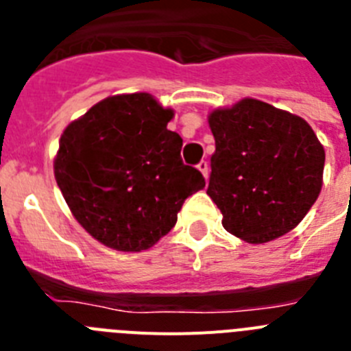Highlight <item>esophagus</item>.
<instances>
[{"instance_id":"obj_1","label":"esophagus","mask_w":351,"mask_h":351,"mask_svg":"<svg viewBox=\"0 0 351 351\" xmlns=\"http://www.w3.org/2000/svg\"><path fill=\"white\" fill-rule=\"evenodd\" d=\"M197 169L200 170V172H202V176L204 178L207 179V176H209V163H207V161H200V163H198L197 165Z\"/></svg>"}]
</instances>
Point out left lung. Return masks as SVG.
Segmentation results:
<instances>
[{
    "label": "left lung",
    "instance_id": "obj_1",
    "mask_svg": "<svg viewBox=\"0 0 351 351\" xmlns=\"http://www.w3.org/2000/svg\"><path fill=\"white\" fill-rule=\"evenodd\" d=\"M216 142L207 195L235 237L263 244L293 230L322 191L325 151L302 117L255 98L209 114Z\"/></svg>",
    "mask_w": 351,
    "mask_h": 351
}]
</instances>
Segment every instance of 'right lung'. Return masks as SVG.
I'll list each match as a JSON object with an SVG mask.
<instances>
[{
  "mask_svg": "<svg viewBox=\"0 0 351 351\" xmlns=\"http://www.w3.org/2000/svg\"><path fill=\"white\" fill-rule=\"evenodd\" d=\"M172 117L149 93H132L108 96L64 128L56 182L84 230L105 246L149 250L206 186L182 163V138L167 130Z\"/></svg>",
  "mask_w": 351,
  "mask_h": 351,
  "instance_id": "1",
  "label": "right lung"
}]
</instances>
